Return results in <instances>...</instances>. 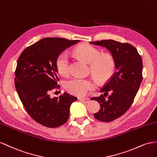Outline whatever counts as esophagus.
<instances>
[{
    "label": "esophagus",
    "mask_w": 157,
    "mask_h": 157,
    "mask_svg": "<svg viewBox=\"0 0 157 157\" xmlns=\"http://www.w3.org/2000/svg\"><path fill=\"white\" fill-rule=\"evenodd\" d=\"M82 102H85V103H87L89 101H90V99L89 98H82L79 99Z\"/></svg>",
    "instance_id": "esophagus-1"
}]
</instances>
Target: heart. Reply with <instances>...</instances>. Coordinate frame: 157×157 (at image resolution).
<instances>
[{"label":"heart","mask_w":157,"mask_h":157,"mask_svg":"<svg viewBox=\"0 0 157 157\" xmlns=\"http://www.w3.org/2000/svg\"><path fill=\"white\" fill-rule=\"evenodd\" d=\"M74 52L80 59L89 63V70L93 77L100 83H105L111 78L115 70L114 57L109 53L100 54V51L90 44H85L78 46ZM56 68L62 76L70 74V60L68 54L62 52L57 56ZM96 88L92 79L74 78L65 83V89L70 93L77 96H84Z\"/></svg>","instance_id":"1"}]
</instances>
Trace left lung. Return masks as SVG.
<instances>
[{"label":"left lung","mask_w":157,"mask_h":157,"mask_svg":"<svg viewBox=\"0 0 157 157\" xmlns=\"http://www.w3.org/2000/svg\"><path fill=\"white\" fill-rule=\"evenodd\" d=\"M90 43L109 49L115 60L117 70L100 91L104 94L91 98L101 106L94 117L111 122L126 113L133 103L143 79L142 59L137 49L127 43L109 39Z\"/></svg>","instance_id":"obj_1"}]
</instances>
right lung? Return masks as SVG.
<instances>
[{
  "label": "right lung",
  "instance_id": "obj_1",
  "mask_svg": "<svg viewBox=\"0 0 157 157\" xmlns=\"http://www.w3.org/2000/svg\"><path fill=\"white\" fill-rule=\"evenodd\" d=\"M79 40L47 37L25 48L21 53L15 70V87L27 113L35 122L47 128L65 124L70 107L77 97L64 93L50 97L53 89H59L55 62L57 56Z\"/></svg>",
  "mask_w": 157,
  "mask_h": 157
}]
</instances>
